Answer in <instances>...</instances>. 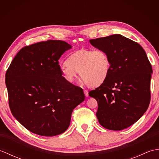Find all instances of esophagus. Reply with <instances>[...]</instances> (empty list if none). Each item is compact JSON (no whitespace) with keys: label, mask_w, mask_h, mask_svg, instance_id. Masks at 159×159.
Here are the masks:
<instances>
[{"label":"esophagus","mask_w":159,"mask_h":159,"mask_svg":"<svg viewBox=\"0 0 159 159\" xmlns=\"http://www.w3.org/2000/svg\"><path fill=\"white\" fill-rule=\"evenodd\" d=\"M83 92H84V94H85V96H86V97H87L89 96V93H88V92H87V90H84L83 91Z\"/></svg>","instance_id":"obj_1"}]
</instances>
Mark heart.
<instances>
[{"mask_svg": "<svg viewBox=\"0 0 159 159\" xmlns=\"http://www.w3.org/2000/svg\"><path fill=\"white\" fill-rule=\"evenodd\" d=\"M111 60L105 50L80 49L67 57L61 68L63 79L67 83H73L78 72L86 85L96 87L107 80L111 70Z\"/></svg>", "mask_w": 159, "mask_h": 159, "instance_id": "heart-1", "label": "heart"}]
</instances>
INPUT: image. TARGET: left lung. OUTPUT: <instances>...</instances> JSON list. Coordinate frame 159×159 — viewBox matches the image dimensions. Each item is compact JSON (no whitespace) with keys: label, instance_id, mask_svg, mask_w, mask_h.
<instances>
[{"label":"left lung","instance_id":"left-lung-1","mask_svg":"<svg viewBox=\"0 0 159 159\" xmlns=\"http://www.w3.org/2000/svg\"><path fill=\"white\" fill-rule=\"evenodd\" d=\"M89 42L106 50L111 64L104 83L89 92L98 102V120L107 129H125L139 120L150 104V61L139 43L120 34Z\"/></svg>","mask_w":159,"mask_h":159}]
</instances>
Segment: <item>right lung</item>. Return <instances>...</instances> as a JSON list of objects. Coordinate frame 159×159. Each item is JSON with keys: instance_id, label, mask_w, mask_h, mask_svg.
I'll return each instance as SVG.
<instances>
[{"instance_id": "right-lung-1", "label": "right lung", "mask_w": 159, "mask_h": 159, "mask_svg": "<svg viewBox=\"0 0 159 159\" xmlns=\"http://www.w3.org/2000/svg\"><path fill=\"white\" fill-rule=\"evenodd\" d=\"M71 48L53 39L25 46L7 70L10 110L31 133L45 137L64 133L74 109L85 100L83 89L66 81L61 74L59 59Z\"/></svg>"}]
</instances>
